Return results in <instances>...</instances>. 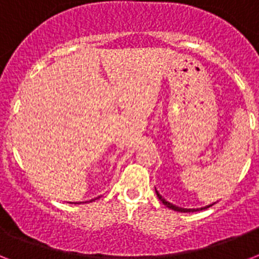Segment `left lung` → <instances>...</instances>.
<instances>
[{"instance_id":"1","label":"left lung","mask_w":259,"mask_h":259,"mask_svg":"<svg viewBox=\"0 0 259 259\" xmlns=\"http://www.w3.org/2000/svg\"><path fill=\"white\" fill-rule=\"evenodd\" d=\"M156 193H157L158 199H160V200H161L162 203H164V204H165L166 207H168V208H172V209H175V211H179V212H195V211H199V209L181 208V207H177V205H173L172 203H169V201H166L165 199H164V197H162L161 195H160V193L157 192V191H156ZM208 207H209V205H207V207H204V208H200V209H205V208H208Z\"/></svg>"}]
</instances>
